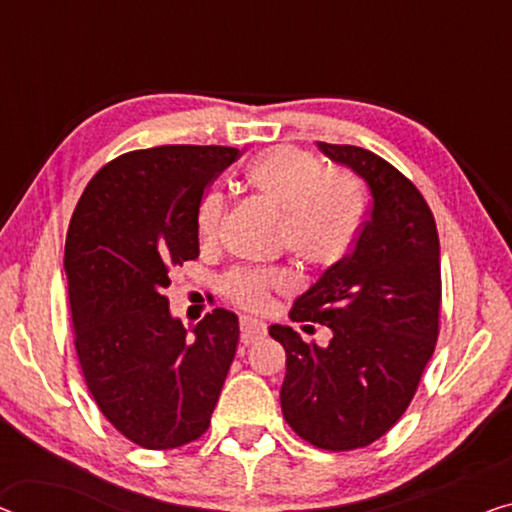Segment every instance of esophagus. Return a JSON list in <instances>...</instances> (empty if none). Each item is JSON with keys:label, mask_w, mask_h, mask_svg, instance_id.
Segmentation results:
<instances>
[{"label": "esophagus", "mask_w": 512, "mask_h": 512, "mask_svg": "<svg viewBox=\"0 0 512 512\" xmlns=\"http://www.w3.org/2000/svg\"><path fill=\"white\" fill-rule=\"evenodd\" d=\"M264 335H266L264 322H259V319H253V317L241 319V342L243 345H253L255 340L264 338Z\"/></svg>", "instance_id": "34e87169"}]
</instances>
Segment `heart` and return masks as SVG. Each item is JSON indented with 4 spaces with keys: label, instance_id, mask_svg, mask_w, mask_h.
I'll return each mask as SVG.
<instances>
[{
    "label": "heart",
    "instance_id": "1",
    "mask_svg": "<svg viewBox=\"0 0 512 512\" xmlns=\"http://www.w3.org/2000/svg\"><path fill=\"white\" fill-rule=\"evenodd\" d=\"M248 186L280 211V241L301 264L329 269L352 250L358 232V195L340 172L296 147H276L259 154L246 172ZM225 216V195L209 190L197 207L202 241H216ZM278 269H236L223 280V292L241 308L262 312L271 305V289H285Z\"/></svg>",
    "mask_w": 512,
    "mask_h": 512
}]
</instances>
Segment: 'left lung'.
Returning a JSON list of instances; mask_svg holds the SVG:
<instances>
[{"instance_id":"1","label":"left lung","mask_w":512,"mask_h":512,"mask_svg":"<svg viewBox=\"0 0 512 512\" xmlns=\"http://www.w3.org/2000/svg\"><path fill=\"white\" fill-rule=\"evenodd\" d=\"M365 181L370 209L352 253L294 301V322L329 326L326 347L292 326L269 333L285 347L282 416L324 451H354L391 430L414 398L439 335V234L423 195L368 149L317 142Z\"/></svg>"}]
</instances>
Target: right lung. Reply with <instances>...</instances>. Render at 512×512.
<instances>
[{"label": "right lung", "mask_w": 512, "mask_h": 512, "mask_svg": "<svg viewBox=\"0 0 512 512\" xmlns=\"http://www.w3.org/2000/svg\"><path fill=\"white\" fill-rule=\"evenodd\" d=\"M239 149L165 144L114 158L68 225L64 269L75 349L103 416L149 451L200 439L239 345V317L211 310L190 335L170 273L200 255L197 207Z\"/></svg>", "instance_id": "add662e5"}]
</instances>
